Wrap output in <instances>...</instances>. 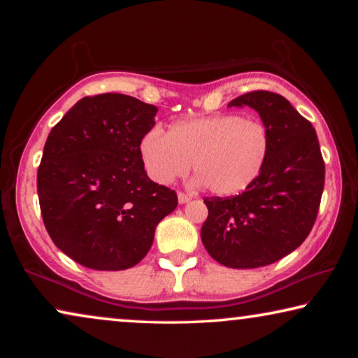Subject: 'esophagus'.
Here are the masks:
<instances>
[{
  "instance_id": "34e87169",
  "label": "esophagus",
  "mask_w": 358,
  "mask_h": 358,
  "mask_svg": "<svg viewBox=\"0 0 358 358\" xmlns=\"http://www.w3.org/2000/svg\"><path fill=\"white\" fill-rule=\"evenodd\" d=\"M191 196L189 194H185V192H178V202L180 203H186V202H189L191 201Z\"/></svg>"
}]
</instances>
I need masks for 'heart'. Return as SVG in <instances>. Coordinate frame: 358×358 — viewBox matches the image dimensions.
I'll return each instance as SVG.
<instances>
[{"label": "heart", "instance_id": "1", "mask_svg": "<svg viewBox=\"0 0 358 358\" xmlns=\"http://www.w3.org/2000/svg\"><path fill=\"white\" fill-rule=\"evenodd\" d=\"M270 151L266 124L235 113L180 121L167 136L151 129L141 141L145 171L157 183L183 177L194 161L196 181L216 196H235L251 187L262 175Z\"/></svg>", "mask_w": 358, "mask_h": 358}]
</instances>
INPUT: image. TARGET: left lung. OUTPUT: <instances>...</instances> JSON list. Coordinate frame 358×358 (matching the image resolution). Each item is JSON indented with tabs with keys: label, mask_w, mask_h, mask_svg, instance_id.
<instances>
[{
	"label": "left lung",
	"mask_w": 358,
	"mask_h": 358,
	"mask_svg": "<svg viewBox=\"0 0 358 358\" xmlns=\"http://www.w3.org/2000/svg\"><path fill=\"white\" fill-rule=\"evenodd\" d=\"M257 110L271 151L256 183L238 196L205 197V250L230 268L270 265L296 250L316 222L325 164L316 129L281 94L251 92L229 102Z\"/></svg>",
	"instance_id": "8db88e82"
}]
</instances>
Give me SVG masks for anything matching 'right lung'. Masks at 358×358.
<instances>
[{
	"label": "right lung",
	"instance_id": "obj_1",
	"mask_svg": "<svg viewBox=\"0 0 358 358\" xmlns=\"http://www.w3.org/2000/svg\"><path fill=\"white\" fill-rule=\"evenodd\" d=\"M156 112L132 96H87L47 137L38 169L42 220L58 250L83 266L137 265L177 208V192L151 181L141 156Z\"/></svg>",
	"mask_w": 358,
	"mask_h": 358
}]
</instances>
